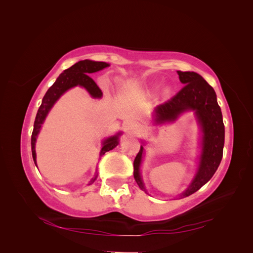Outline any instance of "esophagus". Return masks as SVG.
<instances>
[{"label": "esophagus", "mask_w": 253, "mask_h": 253, "mask_svg": "<svg viewBox=\"0 0 253 253\" xmlns=\"http://www.w3.org/2000/svg\"><path fill=\"white\" fill-rule=\"evenodd\" d=\"M124 128L128 135H136L137 133L140 132V129L142 127H141V125L138 124V122L129 120V121H126L124 125Z\"/></svg>", "instance_id": "esophagus-1"}]
</instances>
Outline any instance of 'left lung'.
Returning <instances> with one entry per match:
<instances>
[{
  "mask_svg": "<svg viewBox=\"0 0 253 253\" xmlns=\"http://www.w3.org/2000/svg\"><path fill=\"white\" fill-rule=\"evenodd\" d=\"M183 87L170 100L159 104L155 114L156 121H172L187 110L195 111L198 124L203 132V151L197 174L189 188L181 194L187 197L200 190L216 172L223 157L225 142V126L223 115L216 100V94L201 75L194 72L177 71ZM143 147L134 159V178L139 188L145 191L140 177L139 167L142 158Z\"/></svg>",
  "mask_w": 253,
  "mask_h": 253,
  "instance_id": "1",
  "label": "left lung"
}]
</instances>
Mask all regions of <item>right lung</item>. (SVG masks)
<instances>
[{
  "label": "right lung",
  "mask_w": 253,
  "mask_h": 253,
  "mask_svg": "<svg viewBox=\"0 0 253 253\" xmlns=\"http://www.w3.org/2000/svg\"><path fill=\"white\" fill-rule=\"evenodd\" d=\"M106 66H109V64L105 62H96V61H90V60L79 61L78 63L74 64L70 68L65 70L62 74H60L56 82L48 88L46 94H45V96L43 97V100L39 110H38L37 116L35 119L34 131L32 134V153H33V158L36 166H37V162H36L35 144L37 140V136L39 134L41 125L43 124L45 117L47 116V114L49 110L52 108V105L55 104V102L58 100L61 95L64 94L67 89H70L71 87H74L76 85H80V86H83L84 88H86L91 97L100 98L102 96V91L100 88H99L96 82L89 77L88 74L101 71ZM118 135L112 136L110 138L104 140L100 155H103L105 152H109L110 150H113L115 147H116L118 144ZM95 179L96 177L91 179L90 183L94 182Z\"/></svg>",
  "instance_id": "1"
}]
</instances>
